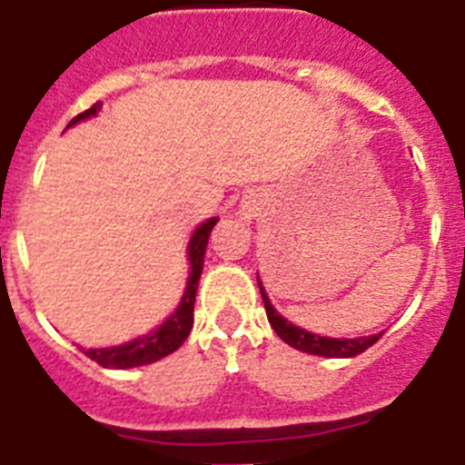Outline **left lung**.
I'll return each mask as SVG.
<instances>
[{"label":"left lung","mask_w":465,"mask_h":465,"mask_svg":"<svg viewBox=\"0 0 465 465\" xmlns=\"http://www.w3.org/2000/svg\"><path fill=\"white\" fill-rule=\"evenodd\" d=\"M258 289H261L262 302H265V312H268L270 326L274 328V332H277L283 342L291 344V347L298 349V351H305V354H314V356H328V359H351V356L363 354L365 349L372 347V344L381 338V332H377V335H365V338H354V340L322 338V335L305 331V328L293 326L289 319H283V316L274 310L272 302H270L268 293H265V289H262L261 279H258Z\"/></svg>","instance_id":"8db88e82"}]
</instances>
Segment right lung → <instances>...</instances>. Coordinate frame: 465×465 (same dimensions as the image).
Here are the masks:
<instances>
[{
  "instance_id": "add662e5",
  "label": "right lung",
  "mask_w": 465,
  "mask_h": 465,
  "mask_svg": "<svg viewBox=\"0 0 465 465\" xmlns=\"http://www.w3.org/2000/svg\"><path fill=\"white\" fill-rule=\"evenodd\" d=\"M102 109V102L93 104L90 109H85L84 114H79L76 118L69 121V125L84 121V118L94 116L97 111ZM219 219L204 221L200 228L193 232L191 242H188V261H191V277H188L186 291H183V298L176 307L174 314L167 319L160 328H155L149 335H142V338L133 340V342L118 344V347L109 349H85V356L93 359L94 363H100L102 368H118V371H125V368H137V365L153 363V361L165 359L172 351L182 347L183 340L191 335L193 328V305H195V293L197 283H200V274L204 268V252H207V242L212 235L213 225Z\"/></svg>"
}]
</instances>
